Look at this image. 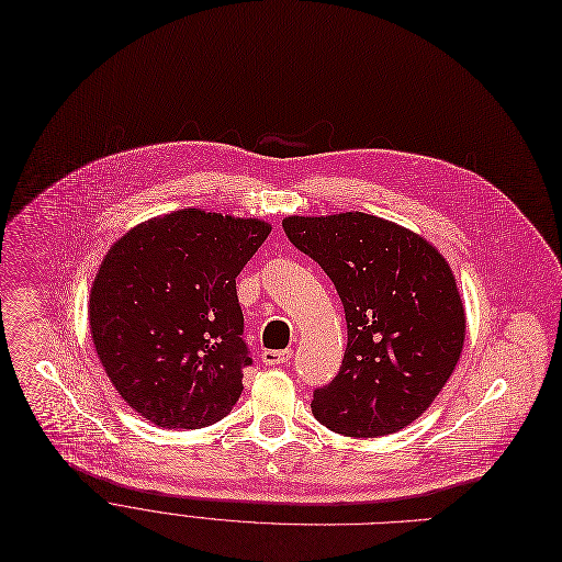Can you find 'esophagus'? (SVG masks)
<instances>
[{"instance_id":"obj_1","label":"esophagus","mask_w":562,"mask_h":562,"mask_svg":"<svg viewBox=\"0 0 562 562\" xmlns=\"http://www.w3.org/2000/svg\"><path fill=\"white\" fill-rule=\"evenodd\" d=\"M289 358H291V348H286V350H263V352H261V362H263L266 367H280V364H284Z\"/></svg>"}]
</instances>
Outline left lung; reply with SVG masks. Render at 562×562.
I'll list each match as a JSON object with an SVG mask.
<instances>
[{"mask_svg": "<svg viewBox=\"0 0 562 562\" xmlns=\"http://www.w3.org/2000/svg\"><path fill=\"white\" fill-rule=\"evenodd\" d=\"M289 241L335 282L348 344L339 373L314 392V417L348 437L419 419L447 385L467 316L449 261L422 234L362 212L286 216Z\"/></svg>", "mask_w": 562, "mask_h": 562, "instance_id": "8db88e82", "label": "left lung"}]
</instances>
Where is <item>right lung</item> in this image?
<instances>
[{
	"mask_svg": "<svg viewBox=\"0 0 562 562\" xmlns=\"http://www.w3.org/2000/svg\"><path fill=\"white\" fill-rule=\"evenodd\" d=\"M271 234L261 218L177 210L104 255L88 326L115 392L159 428L223 419L250 364L236 276Z\"/></svg>",
	"mask_w": 562,
	"mask_h": 562,
	"instance_id": "right-lung-1",
	"label": "right lung"
}]
</instances>
